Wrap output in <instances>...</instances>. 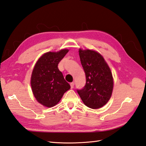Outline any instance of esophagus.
<instances>
[{"label": "esophagus", "mask_w": 146, "mask_h": 146, "mask_svg": "<svg viewBox=\"0 0 146 146\" xmlns=\"http://www.w3.org/2000/svg\"><path fill=\"white\" fill-rule=\"evenodd\" d=\"M74 85H75V83H74V82H72V83H70V86H71V88H73L74 87Z\"/></svg>", "instance_id": "1"}]
</instances>
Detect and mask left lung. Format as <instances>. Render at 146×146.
I'll list each match as a JSON object with an SVG mask.
<instances>
[{
    "instance_id": "8db88e82",
    "label": "left lung",
    "mask_w": 146,
    "mask_h": 146,
    "mask_svg": "<svg viewBox=\"0 0 146 146\" xmlns=\"http://www.w3.org/2000/svg\"><path fill=\"white\" fill-rule=\"evenodd\" d=\"M79 55L85 73L86 84L77 92L85 105L97 109L106 104L111 97L113 87L112 74L98 52L80 49Z\"/></svg>"
}]
</instances>
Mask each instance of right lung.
I'll return each mask as SVG.
<instances>
[{
  "mask_svg": "<svg viewBox=\"0 0 146 146\" xmlns=\"http://www.w3.org/2000/svg\"><path fill=\"white\" fill-rule=\"evenodd\" d=\"M64 49L58 52H48L42 55L33 70L31 85L33 95L39 104L52 107L60 101L70 88L58 65L67 52Z\"/></svg>",
  "mask_w": 146,
  "mask_h": 146,
  "instance_id": "right-lung-1",
  "label": "right lung"
}]
</instances>
